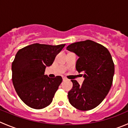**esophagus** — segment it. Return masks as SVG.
Instances as JSON below:
<instances>
[{"label":"esophagus","mask_w":128,"mask_h":128,"mask_svg":"<svg viewBox=\"0 0 128 128\" xmlns=\"http://www.w3.org/2000/svg\"><path fill=\"white\" fill-rule=\"evenodd\" d=\"M62 80H63V81H65V80H67V79L66 78H62Z\"/></svg>","instance_id":"obj_1"}]
</instances>
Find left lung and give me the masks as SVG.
I'll return each instance as SVG.
<instances>
[{
  "label": "left lung",
  "instance_id": "8db88e82",
  "mask_svg": "<svg viewBox=\"0 0 128 128\" xmlns=\"http://www.w3.org/2000/svg\"><path fill=\"white\" fill-rule=\"evenodd\" d=\"M67 50L79 57L76 68L84 78L80 86L71 80L69 102L80 111L92 110L103 101L112 86L114 64L111 54L104 46L90 40L72 43Z\"/></svg>",
  "mask_w": 128,
  "mask_h": 128
}]
</instances>
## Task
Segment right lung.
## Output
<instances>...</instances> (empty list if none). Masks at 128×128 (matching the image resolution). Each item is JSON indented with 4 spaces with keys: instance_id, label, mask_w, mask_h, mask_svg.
I'll return each mask as SVG.
<instances>
[{
    "instance_id": "add662e5",
    "label": "right lung",
    "mask_w": 128,
    "mask_h": 128,
    "mask_svg": "<svg viewBox=\"0 0 128 128\" xmlns=\"http://www.w3.org/2000/svg\"><path fill=\"white\" fill-rule=\"evenodd\" d=\"M65 45L36 43L16 54L12 64V82L20 100L29 107L40 110L52 101L62 78L60 76L50 78L44 75V72Z\"/></svg>"
}]
</instances>
